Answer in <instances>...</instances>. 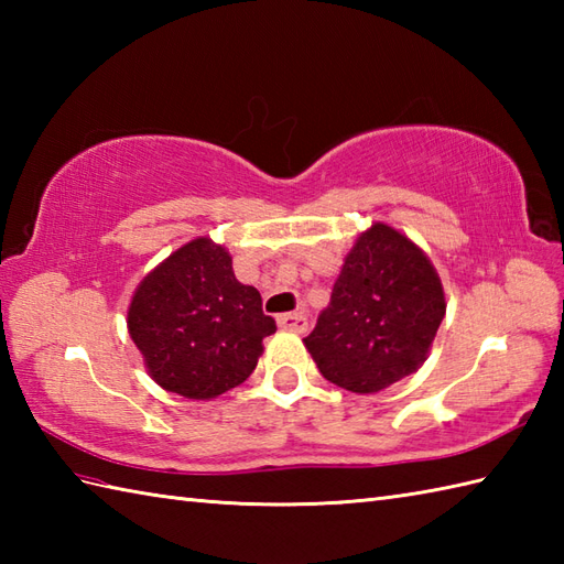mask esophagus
<instances>
[{"instance_id":"esophagus-1","label":"esophagus","mask_w":564,"mask_h":564,"mask_svg":"<svg viewBox=\"0 0 564 564\" xmlns=\"http://www.w3.org/2000/svg\"><path fill=\"white\" fill-rule=\"evenodd\" d=\"M279 327L281 329H289V332H295V334H303L307 329V317L303 313L281 315L279 317Z\"/></svg>"}]
</instances>
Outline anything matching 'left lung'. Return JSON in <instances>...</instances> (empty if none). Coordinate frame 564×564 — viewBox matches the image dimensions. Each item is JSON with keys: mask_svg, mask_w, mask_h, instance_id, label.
<instances>
[{"mask_svg": "<svg viewBox=\"0 0 564 564\" xmlns=\"http://www.w3.org/2000/svg\"><path fill=\"white\" fill-rule=\"evenodd\" d=\"M446 293L426 257L386 223L358 235L305 349L319 373L349 392L373 394L424 366Z\"/></svg>", "mask_w": 564, "mask_h": 564, "instance_id": "8db88e82", "label": "left lung"}]
</instances>
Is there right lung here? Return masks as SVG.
<instances>
[{"label":"right lung","instance_id":"add662e5","mask_svg":"<svg viewBox=\"0 0 564 564\" xmlns=\"http://www.w3.org/2000/svg\"><path fill=\"white\" fill-rule=\"evenodd\" d=\"M273 332L259 291L235 279L230 251L210 237L172 251L128 305V334L150 378L186 400L242 386Z\"/></svg>","mask_w":564,"mask_h":564}]
</instances>
